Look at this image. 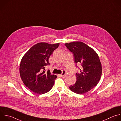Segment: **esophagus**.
I'll return each mask as SVG.
<instances>
[{
  "instance_id": "obj_1",
  "label": "esophagus",
  "mask_w": 121,
  "mask_h": 121,
  "mask_svg": "<svg viewBox=\"0 0 121 121\" xmlns=\"http://www.w3.org/2000/svg\"><path fill=\"white\" fill-rule=\"evenodd\" d=\"M66 73V71H65V70H63L62 71V73L61 74H59V76H60V77H63L65 75V74Z\"/></svg>"
}]
</instances>
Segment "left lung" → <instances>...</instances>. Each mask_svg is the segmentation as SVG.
Returning a JSON list of instances; mask_svg holds the SVG:
<instances>
[{
	"label": "left lung",
	"mask_w": 121,
	"mask_h": 121,
	"mask_svg": "<svg viewBox=\"0 0 121 121\" xmlns=\"http://www.w3.org/2000/svg\"><path fill=\"white\" fill-rule=\"evenodd\" d=\"M73 54L74 62L80 64V73H76L77 81L69 87L77 94H83L92 89L98 83L101 76V65L98 54L94 50L81 42L65 44Z\"/></svg>",
	"instance_id": "left-lung-1"
}]
</instances>
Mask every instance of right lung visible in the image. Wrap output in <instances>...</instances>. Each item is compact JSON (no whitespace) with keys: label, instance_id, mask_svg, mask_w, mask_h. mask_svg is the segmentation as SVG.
<instances>
[{"label":"right lung","instance_id":"obj_1","mask_svg":"<svg viewBox=\"0 0 121 121\" xmlns=\"http://www.w3.org/2000/svg\"><path fill=\"white\" fill-rule=\"evenodd\" d=\"M59 43H40L32 46L23 56L20 66L21 78L30 90L37 94L48 92L53 87L56 75L45 70L49 59Z\"/></svg>","mask_w":121,"mask_h":121}]
</instances>
